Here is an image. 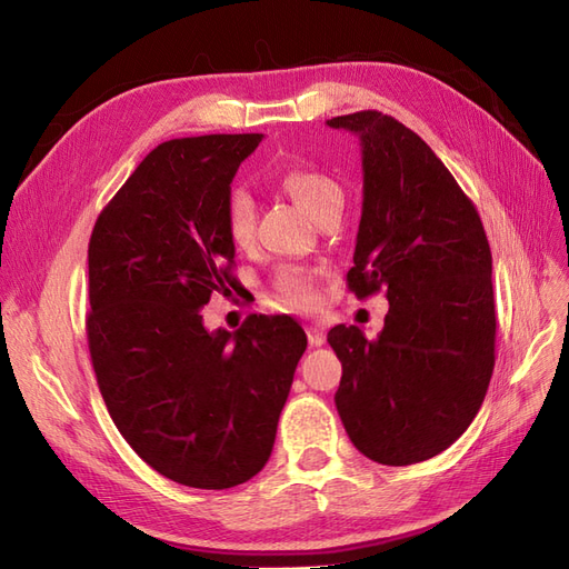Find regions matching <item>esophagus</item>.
Returning a JSON list of instances; mask_svg holds the SVG:
<instances>
[{
	"label": "esophagus",
	"instance_id": "1",
	"mask_svg": "<svg viewBox=\"0 0 569 569\" xmlns=\"http://www.w3.org/2000/svg\"><path fill=\"white\" fill-rule=\"evenodd\" d=\"M306 337H308V343H311V347H322L325 343V332L320 330V327H306Z\"/></svg>",
	"mask_w": 569,
	"mask_h": 569
}]
</instances>
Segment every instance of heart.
<instances>
[{
  "mask_svg": "<svg viewBox=\"0 0 569 569\" xmlns=\"http://www.w3.org/2000/svg\"><path fill=\"white\" fill-rule=\"evenodd\" d=\"M280 187L301 209L318 220L335 203H341V187L320 170L295 168L280 178ZM226 230L237 247L251 244L256 234V203L244 192L234 189L226 203ZM274 289L291 306H311L316 301V280L311 270L299 266H284L274 274Z\"/></svg>",
  "mask_w": 569,
  "mask_h": 569,
  "instance_id": "heart-1",
  "label": "heart"
}]
</instances>
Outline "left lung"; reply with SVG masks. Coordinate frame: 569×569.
<instances>
[{
	"instance_id": "obj_1",
	"label": "left lung",
	"mask_w": 569,
	"mask_h": 569,
	"mask_svg": "<svg viewBox=\"0 0 569 569\" xmlns=\"http://www.w3.org/2000/svg\"><path fill=\"white\" fill-rule=\"evenodd\" d=\"M327 126L358 134L363 153L349 289L389 299L377 339L356 325L327 332L341 360L335 403L360 453L401 468L449 449L485 401L496 360L491 249L475 203L410 128L380 111Z\"/></svg>"
}]
</instances>
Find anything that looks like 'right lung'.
<instances>
[{
    "label": "right lung",
    "mask_w": 569,
    "mask_h": 569,
    "mask_svg": "<svg viewBox=\"0 0 569 569\" xmlns=\"http://www.w3.org/2000/svg\"><path fill=\"white\" fill-rule=\"evenodd\" d=\"M263 134L159 144L99 213L90 237L88 343L118 432L159 475L230 489L263 470L306 335L289 316L203 327L234 287L230 182Z\"/></svg>",
    "instance_id": "1"
}]
</instances>
